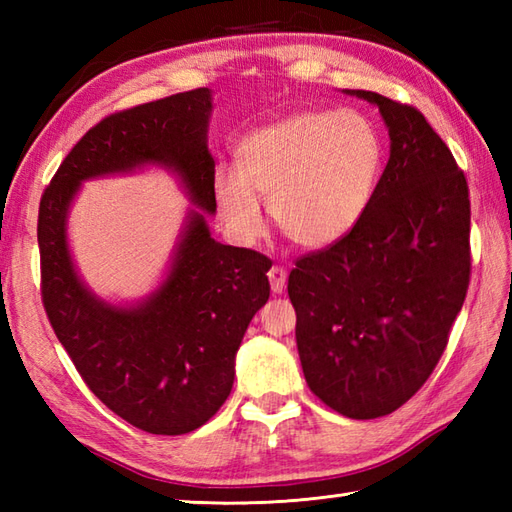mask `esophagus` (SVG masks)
Returning a JSON list of instances; mask_svg holds the SVG:
<instances>
[{
    "mask_svg": "<svg viewBox=\"0 0 512 512\" xmlns=\"http://www.w3.org/2000/svg\"><path fill=\"white\" fill-rule=\"evenodd\" d=\"M268 279H270V288H273L275 295H281V292L286 290V284H288V273H286V268L273 266V268L268 270Z\"/></svg>",
    "mask_w": 512,
    "mask_h": 512,
    "instance_id": "34e87169",
    "label": "esophagus"
}]
</instances>
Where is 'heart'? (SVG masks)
Instances as JSON below:
<instances>
[{"label": "heart", "instance_id": "heart-1", "mask_svg": "<svg viewBox=\"0 0 512 512\" xmlns=\"http://www.w3.org/2000/svg\"><path fill=\"white\" fill-rule=\"evenodd\" d=\"M383 140L356 110H312L255 129L237 147V167L213 173L217 211L242 244L277 226L301 248H330L363 222L383 169Z\"/></svg>", "mask_w": 512, "mask_h": 512}]
</instances>
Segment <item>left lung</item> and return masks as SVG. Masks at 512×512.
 I'll use <instances>...</instances> for the list:
<instances>
[{
    "mask_svg": "<svg viewBox=\"0 0 512 512\" xmlns=\"http://www.w3.org/2000/svg\"><path fill=\"white\" fill-rule=\"evenodd\" d=\"M378 107L389 160L363 222L301 257L288 277L303 376L330 409L387 416L438 365L471 277L464 171L416 107L345 90Z\"/></svg>",
    "mask_w": 512,
    "mask_h": 512,
    "instance_id": "8db88e82",
    "label": "left lung"
}]
</instances>
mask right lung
Segmentation results:
<instances>
[{
	"mask_svg": "<svg viewBox=\"0 0 512 512\" xmlns=\"http://www.w3.org/2000/svg\"><path fill=\"white\" fill-rule=\"evenodd\" d=\"M211 112V90L198 88L103 118L65 156L39 204L41 297L54 334L92 394L156 436H182L215 416L233 389L248 323L270 297V259L215 242L206 224L215 213ZM151 164L171 170L199 209L154 293L105 302L75 273L69 206L85 179Z\"/></svg>",
	"mask_w": 512,
	"mask_h": 512,
	"instance_id": "right-lung-1",
	"label": "right lung"
}]
</instances>
